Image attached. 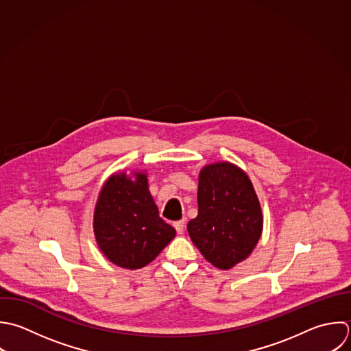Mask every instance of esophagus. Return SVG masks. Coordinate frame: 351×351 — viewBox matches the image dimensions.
Segmentation results:
<instances>
[{
	"label": "esophagus",
	"instance_id": "obj_1",
	"mask_svg": "<svg viewBox=\"0 0 351 351\" xmlns=\"http://www.w3.org/2000/svg\"><path fill=\"white\" fill-rule=\"evenodd\" d=\"M173 227H175L176 232H178L179 235H182V234L184 232V220H179V221H175V223H173Z\"/></svg>",
	"mask_w": 351,
	"mask_h": 351
}]
</instances>
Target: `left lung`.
Masks as SVG:
<instances>
[{
    "instance_id": "8db88e82",
    "label": "left lung",
    "mask_w": 351,
    "mask_h": 351,
    "mask_svg": "<svg viewBox=\"0 0 351 351\" xmlns=\"http://www.w3.org/2000/svg\"><path fill=\"white\" fill-rule=\"evenodd\" d=\"M198 216L189 221L193 243L212 265L231 269L246 260L263 234V213L254 187L231 162L205 165L198 179Z\"/></svg>"
}]
</instances>
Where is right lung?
Returning <instances> with one entry per match:
<instances>
[{"instance_id":"1","label":"right lung","mask_w":351,"mask_h":351,"mask_svg":"<svg viewBox=\"0 0 351 351\" xmlns=\"http://www.w3.org/2000/svg\"><path fill=\"white\" fill-rule=\"evenodd\" d=\"M113 173L99 191L94 210V235L99 250L117 267L139 269L152 263L176 231L158 216L147 175Z\"/></svg>"}]
</instances>
